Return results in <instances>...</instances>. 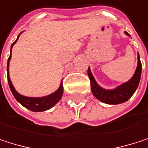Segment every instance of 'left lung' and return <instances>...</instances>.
Masks as SVG:
<instances>
[{"instance_id":"obj_1","label":"left lung","mask_w":148,"mask_h":148,"mask_svg":"<svg viewBox=\"0 0 148 148\" xmlns=\"http://www.w3.org/2000/svg\"><path fill=\"white\" fill-rule=\"evenodd\" d=\"M125 34L130 37V34L125 31ZM141 62L140 59V55L138 54V65L135 70L133 76L126 82L119 85V87L115 88L114 89H105L100 87L97 82L95 80L90 68L88 69V75L90 80L91 91L93 95L99 101L107 103V104H119L129 100L132 96L136 91L139 86L140 76H141Z\"/></svg>"}]
</instances>
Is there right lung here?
Listing matches in <instances>:
<instances>
[{
	"instance_id": "1",
	"label": "right lung",
	"mask_w": 148,
	"mask_h": 148,
	"mask_svg": "<svg viewBox=\"0 0 148 148\" xmlns=\"http://www.w3.org/2000/svg\"><path fill=\"white\" fill-rule=\"evenodd\" d=\"M20 36V34H19ZM17 37L16 40L11 45V48H10V55L9 58L8 60V64H7V73H8V82L10 88V90H11L13 96L15 97V98L16 99V101L18 103H20L23 107L27 108L28 110H31V111H35V112H39V111H45L49 109H51V107H53L61 98L62 95H63V85H62V81L60 85V88L53 93H51L48 96L45 97H25L23 96V95L19 94L16 88H14L11 80H10L9 77V61L11 60V52H12V47L13 45L16 43V41L18 40Z\"/></svg>"
}]
</instances>
